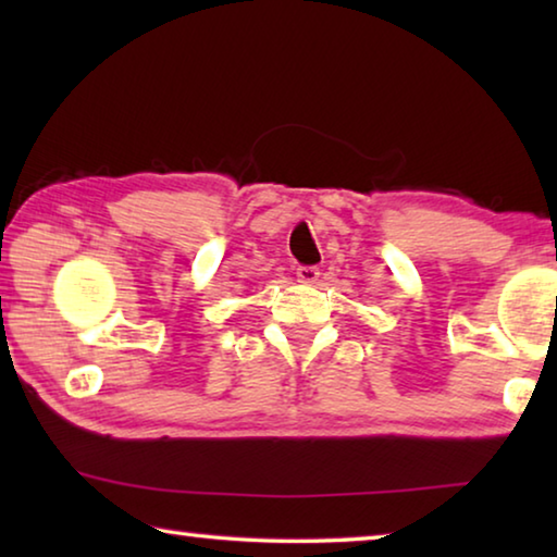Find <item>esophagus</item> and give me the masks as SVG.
<instances>
[{
    "label": "esophagus",
    "mask_w": 557,
    "mask_h": 557,
    "mask_svg": "<svg viewBox=\"0 0 557 557\" xmlns=\"http://www.w3.org/2000/svg\"><path fill=\"white\" fill-rule=\"evenodd\" d=\"M297 280L301 282V285H317L319 268H314V265H299L297 268Z\"/></svg>",
    "instance_id": "obj_1"
}]
</instances>
